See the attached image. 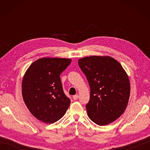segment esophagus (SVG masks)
<instances>
[{
  "mask_svg": "<svg viewBox=\"0 0 150 150\" xmlns=\"http://www.w3.org/2000/svg\"><path fill=\"white\" fill-rule=\"evenodd\" d=\"M73 100H77L78 98H79V95H73Z\"/></svg>",
  "mask_w": 150,
  "mask_h": 150,
  "instance_id": "obj_1",
  "label": "esophagus"
}]
</instances>
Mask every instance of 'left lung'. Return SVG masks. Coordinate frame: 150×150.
Returning a JSON list of instances; mask_svg holds the SVG:
<instances>
[{"label":"left lung","mask_w":150,"mask_h":150,"mask_svg":"<svg viewBox=\"0 0 150 150\" xmlns=\"http://www.w3.org/2000/svg\"><path fill=\"white\" fill-rule=\"evenodd\" d=\"M87 78L90 98L86 106L89 118L99 126L117 119L128 105L130 84L120 64L111 57L91 56L79 59Z\"/></svg>","instance_id":"obj_1"}]
</instances>
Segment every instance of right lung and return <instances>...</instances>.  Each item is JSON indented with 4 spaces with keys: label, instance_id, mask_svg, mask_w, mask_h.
<instances>
[{
    "label": "right lung",
    "instance_id": "1",
    "mask_svg": "<svg viewBox=\"0 0 150 150\" xmlns=\"http://www.w3.org/2000/svg\"><path fill=\"white\" fill-rule=\"evenodd\" d=\"M71 62L65 58H42L31 64L25 73L22 97L38 120L53 124L66 113L71 100L64 93L60 75Z\"/></svg>",
    "mask_w": 150,
    "mask_h": 150
}]
</instances>
